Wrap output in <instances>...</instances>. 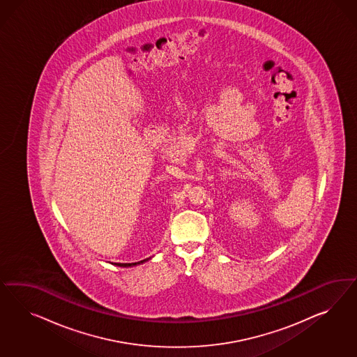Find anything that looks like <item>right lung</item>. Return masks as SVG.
I'll use <instances>...</instances> for the list:
<instances>
[{"mask_svg":"<svg viewBox=\"0 0 357 357\" xmlns=\"http://www.w3.org/2000/svg\"><path fill=\"white\" fill-rule=\"evenodd\" d=\"M146 260L148 259L141 260V261H137V263H116V266H120V267H132V266H137L140 263H144Z\"/></svg>","mask_w":357,"mask_h":357,"instance_id":"obj_1","label":"right lung"}]
</instances>
